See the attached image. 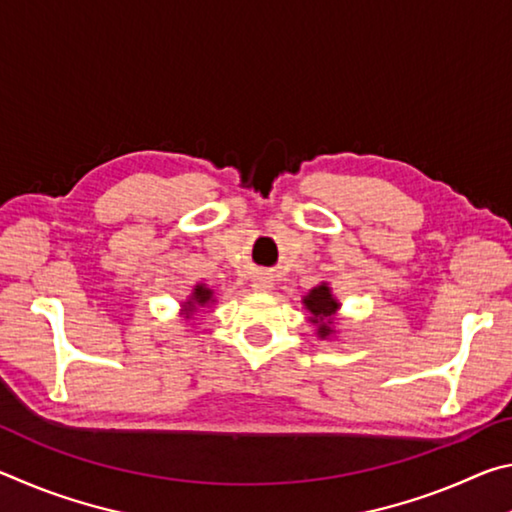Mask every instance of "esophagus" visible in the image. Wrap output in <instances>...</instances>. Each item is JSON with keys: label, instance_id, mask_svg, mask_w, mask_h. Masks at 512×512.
<instances>
[{"label": "esophagus", "instance_id": "obj_1", "mask_svg": "<svg viewBox=\"0 0 512 512\" xmlns=\"http://www.w3.org/2000/svg\"><path fill=\"white\" fill-rule=\"evenodd\" d=\"M273 287H275V282H273L271 275H268V273H257L255 275V280H253L255 291H273Z\"/></svg>", "mask_w": 512, "mask_h": 512}]
</instances>
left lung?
Masks as SVG:
<instances>
[{
  "label": "left lung",
  "mask_w": 512,
  "mask_h": 512,
  "mask_svg": "<svg viewBox=\"0 0 512 512\" xmlns=\"http://www.w3.org/2000/svg\"><path fill=\"white\" fill-rule=\"evenodd\" d=\"M302 305L309 311V323L316 325L318 339H336V314H339L341 302L336 300L332 287L327 282H320L302 298Z\"/></svg>",
  "instance_id": "8db88e82"
}]
</instances>
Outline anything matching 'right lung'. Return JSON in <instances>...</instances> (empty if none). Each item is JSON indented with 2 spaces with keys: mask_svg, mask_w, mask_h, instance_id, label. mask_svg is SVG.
<instances>
[{
  "mask_svg": "<svg viewBox=\"0 0 512 512\" xmlns=\"http://www.w3.org/2000/svg\"><path fill=\"white\" fill-rule=\"evenodd\" d=\"M216 302V296H214V289L207 287V284H196V287L192 289V293H189L185 302H180V316L183 318H192L198 309L201 307H212Z\"/></svg>",
  "mask_w": 512,
  "mask_h": 512,
  "instance_id": "1",
  "label": "right lung"
}]
</instances>
